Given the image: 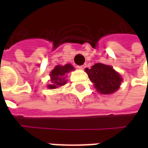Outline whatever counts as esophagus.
<instances>
[{"label":"esophagus","mask_w":148,"mask_h":148,"mask_svg":"<svg viewBox=\"0 0 148 148\" xmlns=\"http://www.w3.org/2000/svg\"><path fill=\"white\" fill-rule=\"evenodd\" d=\"M77 67H78V69H81V70H82L84 69L85 67H86V64H83L82 66H77Z\"/></svg>","instance_id":"obj_1"}]
</instances>
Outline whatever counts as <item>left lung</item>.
I'll return each mask as SVG.
<instances>
[{
	"label": "left lung",
	"mask_w": 148,
	"mask_h": 148,
	"mask_svg": "<svg viewBox=\"0 0 148 148\" xmlns=\"http://www.w3.org/2000/svg\"><path fill=\"white\" fill-rule=\"evenodd\" d=\"M86 73L95 87L101 94H112L119 89L122 78L110 66L96 63L90 69H86Z\"/></svg>",
	"instance_id": "1"
}]
</instances>
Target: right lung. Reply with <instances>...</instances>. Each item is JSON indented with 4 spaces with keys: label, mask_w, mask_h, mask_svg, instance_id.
<instances>
[{
    "label": "right lung",
    "mask_w": 148,
    "mask_h": 148,
    "mask_svg": "<svg viewBox=\"0 0 148 148\" xmlns=\"http://www.w3.org/2000/svg\"><path fill=\"white\" fill-rule=\"evenodd\" d=\"M72 70H74V67L71 64H66L65 66H56L50 74L51 85H49V88L54 89L58 86H64L66 83L65 75Z\"/></svg>",
    "instance_id": "right-lung-1"
}]
</instances>
